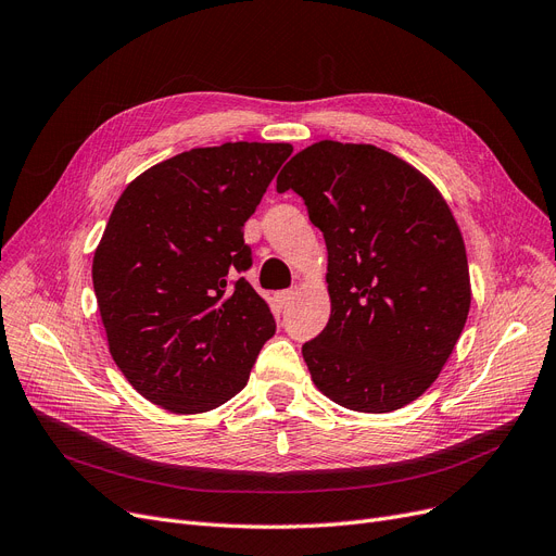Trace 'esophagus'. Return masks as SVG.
Instances as JSON below:
<instances>
[{
  "label": "esophagus",
  "mask_w": 556,
  "mask_h": 556,
  "mask_svg": "<svg viewBox=\"0 0 556 556\" xmlns=\"http://www.w3.org/2000/svg\"><path fill=\"white\" fill-rule=\"evenodd\" d=\"M294 296H296V294H294L292 290H287V292H280V294H278V303H280L282 307H287V305H290V303L294 301Z\"/></svg>",
  "instance_id": "1"
}]
</instances>
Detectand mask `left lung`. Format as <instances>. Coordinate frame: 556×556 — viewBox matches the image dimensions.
<instances>
[{"mask_svg": "<svg viewBox=\"0 0 556 556\" xmlns=\"http://www.w3.org/2000/svg\"><path fill=\"white\" fill-rule=\"evenodd\" d=\"M328 251L330 317L303 344L313 383L349 410L392 413L425 394L468 321L463 235L427 175L376 146L319 141L278 175Z\"/></svg>", "mask_w": 556, "mask_h": 556, "instance_id": "obj_1", "label": "left lung"}]
</instances>
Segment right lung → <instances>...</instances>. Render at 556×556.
I'll list each match as a JSON object with an SVG mask.
<instances>
[{"mask_svg": "<svg viewBox=\"0 0 556 556\" xmlns=\"http://www.w3.org/2000/svg\"><path fill=\"white\" fill-rule=\"evenodd\" d=\"M290 143L193 148L131 180L93 255L109 353L129 386L177 415L218 408L249 381L276 321L249 280L243 224Z\"/></svg>", "mask_w": 556, "mask_h": 556, "instance_id": "right-lung-1", "label": "right lung"}]
</instances>
